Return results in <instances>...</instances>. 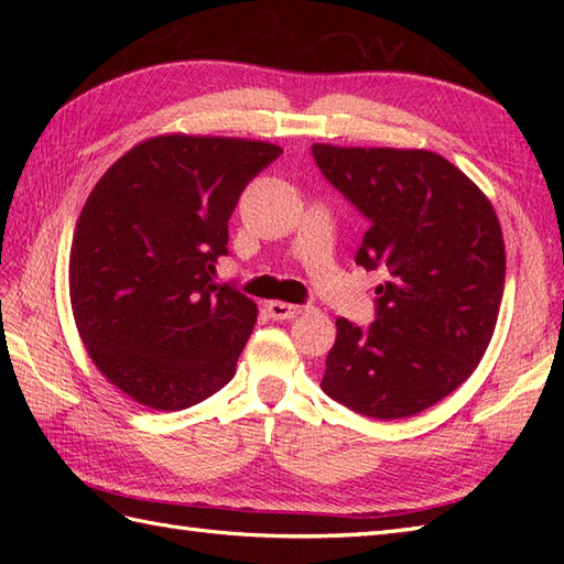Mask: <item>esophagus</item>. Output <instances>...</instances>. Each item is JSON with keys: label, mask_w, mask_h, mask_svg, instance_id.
Returning a JSON list of instances; mask_svg holds the SVG:
<instances>
[{"label": "esophagus", "mask_w": 564, "mask_h": 564, "mask_svg": "<svg viewBox=\"0 0 564 564\" xmlns=\"http://www.w3.org/2000/svg\"><path fill=\"white\" fill-rule=\"evenodd\" d=\"M267 310H269V315L273 317V319H293V317H297L303 313V305H291V303H281V301H271V303H267Z\"/></svg>", "instance_id": "1"}]
</instances>
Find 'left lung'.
<instances>
[{"mask_svg":"<svg viewBox=\"0 0 564 564\" xmlns=\"http://www.w3.org/2000/svg\"><path fill=\"white\" fill-rule=\"evenodd\" d=\"M322 176L368 220L356 263L382 269L373 325L337 319L322 390L373 419L436 404L473 376L505 293L492 203L426 150L313 145Z\"/></svg>","mask_w":564,"mask_h":564,"instance_id":"left-lung-1","label":"left lung"}]
</instances>
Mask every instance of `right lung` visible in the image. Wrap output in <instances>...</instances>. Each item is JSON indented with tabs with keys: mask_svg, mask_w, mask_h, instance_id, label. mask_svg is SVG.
I'll return each mask as SVG.
<instances>
[{
	"mask_svg": "<svg viewBox=\"0 0 564 564\" xmlns=\"http://www.w3.org/2000/svg\"><path fill=\"white\" fill-rule=\"evenodd\" d=\"M281 152L160 135L94 186L72 237L69 301L91 361L128 398L178 412L232 380L257 305L213 273L245 186Z\"/></svg>",
	"mask_w": 564,
	"mask_h": 564,
	"instance_id": "1",
	"label": "right lung"
}]
</instances>
